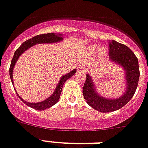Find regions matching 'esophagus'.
<instances>
[{
	"mask_svg": "<svg viewBox=\"0 0 148 148\" xmlns=\"http://www.w3.org/2000/svg\"><path fill=\"white\" fill-rule=\"evenodd\" d=\"M78 71L81 72V73H84V72L86 71V65H84V64L80 65V66L78 68Z\"/></svg>",
	"mask_w": 148,
	"mask_h": 148,
	"instance_id": "1",
	"label": "esophagus"
}]
</instances>
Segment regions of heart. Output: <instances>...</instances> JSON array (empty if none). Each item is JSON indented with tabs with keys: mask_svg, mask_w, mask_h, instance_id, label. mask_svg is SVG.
Segmentation results:
<instances>
[{
	"mask_svg": "<svg viewBox=\"0 0 148 148\" xmlns=\"http://www.w3.org/2000/svg\"><path fill=\"white\" fill-rule=\"evenodd\" d=\"M89 50L90 52V53L92 54H95L96 53H100L101 56H105L107 53V49L105 47H100L97 45H92L89 47Z\"/></svg>",
	"mask_w": 148,
	"mask_h": 148,
	"instance_id": "obj_1",
	"label": "heart"
}]
</instances>
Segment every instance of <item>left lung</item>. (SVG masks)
I'll list each match as a JSON object with an SVG mask.
<instances>
[{"label":"left lung","instance_id":"1","mask_svg":"<svg viewBox=\"0 0 148 148\" xmlns=\"http://www.w3.org/2000/svg\"><path fill=\"white\" fill-rule=\"evenodd\" d=\"M109 59L111 62L121 66L124 70L126 89L118 98L101 96L96 90V86L89 74L83 88V95L86 103L95 110L102 113L115 111L126 105L131 100L137 89L139 79L138 60L133 52L126 45L112 40L109 43Z\"/></svg>","mask_w":148,"mask_h":148}]
</instances>
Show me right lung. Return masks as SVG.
I'll return each mask as SVG.
<instances>
[{
  "mask_svg": "<svg viewBox=\"0 0 148 148\" xmlns=\"http://www.w3.org/2000/svg\"><path fill=\"white\" fill-rule=\"evenodd\" d=\"M63 40V34H56V33H48V34H39V35H37L34 38H31V39L26 40L25 42L22 43L20 47H18V49L16 50L14 53V56L13 57V59L11 61L10 67V77L11 81H12V84L14 86V83H13V68L15 67V64L16 63L17 60L18 59V58L20 57V56L22 55V53H24V52H25L27 49H28L29 48H31L33 46L38 44V43H58V42H60ZM77 70L76 69H74L72 70L71 71H70L68 74L63 75L62 77L60 78L59 83L57 84L56 87L55 88V90L53 92V94L49 96V97L47 98V99L43 100L42 101H40V102L37 103H32V102H28V101H25L24 99H22V98L18 95L16 89L15 91L16 92V94L18 95V98L22 100L23 102L26 105L31 107L32 108L35 109V110H46V109H48L49 108H51L52 106H53L54 105H56L58 101L59 100V98H60L61 92H62V87L64 84L65 83L67 80H68L69 78L71 77L73 75H74L75 73H76Z\"/></svg>",
  "mask_w": 148,
  "mask_h": 148,
  "instance_id": "obj_1",
  "label": "right lung"
}]
</instances>
